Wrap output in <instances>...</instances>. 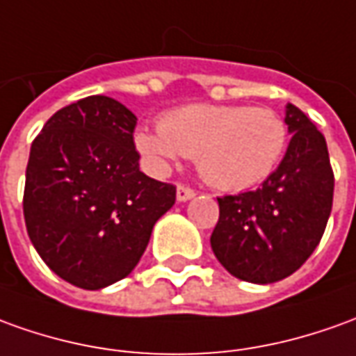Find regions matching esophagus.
<instances>
[{"label":"esophagus","instance_id":"esophagus-1","mask_svg":"<svg viewBox=\"0 0 356 356\" xmlns=\"http://www.w3.org/2000/svg\"><path fill=\"white\" fill-rule=\"evenodd\" d=\"M193 195H195V190H192L190 186H184V184H180V186H178V190H176V197H178V202H188V200H192Z\"/></svg>","mask_w":356,"mask_h":356}]
</instances>
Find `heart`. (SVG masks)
<instances>
[{
    "label": "heart",
    "instance_id": "heart-1",
    "mask_svg": "<svg viewBox=\"0 0 356 356\" xmlns=\"http://www.w3.org/2000/svg\"><path fill=\"white\" fill-rule=\"evenodd\" d=\"M159 131H139L137 149L154 170L176 156H195L203 178L244 190L267 178L286 145V126L273 110L188 104L161 118Z\"/></svg>",
    "mask_w": 356,
    "mask_h": 356
}]
</instances>
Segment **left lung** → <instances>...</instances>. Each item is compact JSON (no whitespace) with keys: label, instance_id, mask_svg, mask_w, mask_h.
<instances>
[{"label":"left lung","instance_id":"1","mask_svg":"<svg viewBox=\"0 0 356 356\" xmlns=\"http://www.w3.org/2000/svg\"><path fill=\"white\" fill-rule=\"evenodd\" d=\"M293 134L275 172L254 190L222 195L211 248L230 275L275 283L293 275L320 244L333 203L325 137L295 104L285 118Z\"/></svg>","mask_w":356,"mask_h":356}]
</instances>
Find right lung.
<instances>
[{"mask_svg": "<svg viewBox=\"0 0 356 356\" xmlns=\"http://www.w3.org/2000/svg\"><path fill=\"white\" fill-rule=\"evenodd\" d=\"M137 118L102 95L63 106L34 137L23 213L44 264L71 285L97 291L127 277L176 186L139 170Z\"/></svg>", "mask_w": 356, "mask_h": 356, "instance_id": "1", "label": "right lung"}]
</instances>
